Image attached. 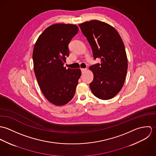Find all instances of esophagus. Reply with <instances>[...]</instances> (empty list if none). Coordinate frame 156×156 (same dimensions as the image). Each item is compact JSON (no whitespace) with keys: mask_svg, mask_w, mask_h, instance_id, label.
<instances>
[{"mask_svg":"<svg viewBox=\"0 0 156 156\" xmlns=\"http://www.w3.org/2000/svg\"><path fill=\"white\" fill-rule=\"evenodd\" d=\"M87 68H81V71H82V73H83L84 72H85L87 71Z\"/></svg>","mask_w":156,"mask_h":156,"instance_id":"1","label":"esophagus"}]
</instances>
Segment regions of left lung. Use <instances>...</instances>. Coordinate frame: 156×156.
<instances>
[{
	"label": "left lung",
	"mask_w": 156,
	"mask_h": 156,
	"mask_svg": "<svg viewBox=\"0 0 156 156\" xmlns=\"http://www.w3.org/2000/svg\"><path fill=\"white\" fill-rule=\"evenodd\" d=\"M91 47L94 58L100 64L89 67L94 79L89 84L92 94L101 100H109L122 89L127 75L128 62L123 41L110 24L91 20L79 24Z\"/></svg>",
	"instance_id": "obj_1"
}]
</instances>
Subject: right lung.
<instances>
[{"label":"right lung","instance_id":"right-lung-1","mask_svg":"<svg viewBox=\"0 0 156 156\" xmlns=\"http://www.w3.org/2000/svg\"><path fill=\"white\" fill-rule=\"evenodd\" d=\"M79 31L76 25L56 23L47 27L36 41L32 54L35 74L43 95L56 106L72 100L80 69L64 67L69 56L68 44Z\"/></svg>","mask_w":156,"mask_h":156}]
</instances>
